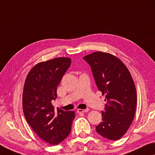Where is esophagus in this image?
<instances>
[{
	"mask_svg": "<svg viewBox=\"0 0 155 155\" xmlns=\"http://www.w3.org/2000/svg\"><path fill=\"white\" fill-rule=\"evenodd\" d=\"M88 111H89V109H78L77 110L78 113H86V112H88Z\"/></svg>",
	"mask_w": 155,
	"mask_h": 155,
	"instance_id": "obj_1",
	"label": "esophagus"
}]
</instances>
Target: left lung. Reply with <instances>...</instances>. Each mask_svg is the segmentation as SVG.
I'll use <instances>...</instances> for the list:
<instances>
[{
  "mask_svg": "<svg viewBox=\"0 0 155 155\" xmlns=\"http://www.w3.org/2000/svg\"><path fill=\"white\" fill-rule=\"evenodd\" d=\"M83 59L91 68L97 89L105 94L107 104L96 132L116 141L129 129L137 107V91L130 71L113 54L96 52Z\"/></svg>",
  "mask_w": 155,
  "mask_h": 155,
  "instance_id": "left-lung-1",
  "label": "left lung"
}]
</instances>
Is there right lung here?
<instances>
[{
    "label": "right lung",
    "instance_id": "1",
    "mask_svg": "<svg viewBox=\"0 0 155 155\" xmlns=\"http://www.w3.org/2000/svg\"><path fill=\"white\" fill-rule=\"evenodd\" d=\"M71 59L58 58L36 64L28 73L23 92L25 118L33 131L45 142L58 145L69 135L75 116L73 111L55 109L57 88L69 68Z\"/></svg>",
    "mask_w": 155,
    "mask_h": 155
}]
</instances>
